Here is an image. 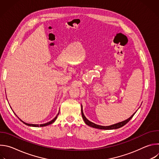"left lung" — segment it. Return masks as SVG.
I'll return each mask as SVG.
<instances>
[{"mask_svg": "<svg viewBox=\"0 0 159 159\" xmlns=\"http://www.w3.org/2000/svg\"><path fill=\"white\" fill-rule=\"evenodd\" d=\"M81 112H82V116L83 118V120L84 121H85V123H86V125L91 126L93 128H98V129H117V128H120L122 126H123L124 125H125L129 121V120L133 118V116H134V115L135 114V112L134 113V114L131 116L129 117L128 119H127L126 120L124 121H122V122H120V123H116V124H115V125H111V126H100V125H96L91 121H89L86 118L85 116H84V112H83V111H82V108H81Z\"/></svg>", "mask_w": 159, "mask_h": 159, "instance_id": "left-lung-1", "label": "left lung"}]
</instances>
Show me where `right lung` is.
<instances>
[{
    "label": "right lung",
    "mask_w": 159,
    "mask_h": 159,
    "mask_svg": "<svg viewBox=\"0 0 159 159\" xmlns=\"http://www.w3.org/2000/svg\"><path fill=\"white\" fill-rule=\"evenodd\" d=\"M59 115V112H58V114L57 115V116L53 119V120H52L51 121H50V122H48V123H44V124H42V125H33V124H29V123H25L24 121H22V120H20L22 122H23L25 125H28V126H34V127H39V126H47V125H50V124H52V123H53L55 120H56V119L57 118V116H58V115Z\"/></svg>",
    "instance_id": "add662e5"
}]
</instances>
